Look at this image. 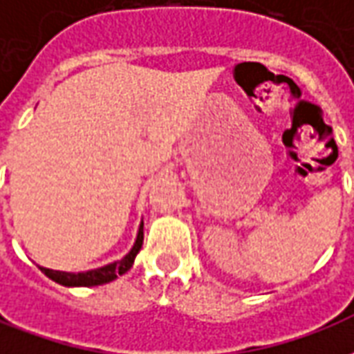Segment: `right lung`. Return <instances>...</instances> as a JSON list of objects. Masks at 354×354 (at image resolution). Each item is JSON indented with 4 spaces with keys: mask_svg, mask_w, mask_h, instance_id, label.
Wrapping results in <instances>:
<instances>
[{
    "mask_svg": "<svg viewBox=\"0 0 354 354\" xmlns=\"http://www.w3.org/2000/svg\"><path fill=\"white\" fill-rule=\"evenodd\" d=\"M142 243H144V223H140L138 237H136V243L132 246L131 252L127 254L123 260L115 261V263H109V266L93 269V271H85V273H64V271H53V269H47V267H39V269L49 279L62 284V286H98V284H106V282L117 279V274L127 273L134 263V258L140 252Z\"/></svg>",
    "mask_w": 354,
    "mask_h": 354,
    "instance_id": "add662e5",
    "label": "right lung"
}]
</instances>
